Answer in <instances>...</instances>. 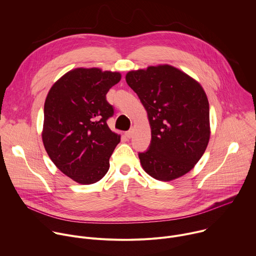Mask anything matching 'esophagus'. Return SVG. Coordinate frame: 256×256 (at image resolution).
<instances>
[{"label": "esophagus", "instance_id": "obj_1", "mask_svg": "<svg viewBox=\"0 0 256 256\" xmlns=\"http://www.w3.org/2000/svg\"><path fill=\"white\" fill-rule=\"evenodd\" d=\"M132 134H134V130H128V132H126V136L128 138H130L132 136Z\"/></svg>", "mask_w": 256, "mask_h": 256}]
</instances>
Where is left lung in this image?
Wrapping results in <instances>:
<instances>
[{"label": "left lung", "instance_id": "1", "mask_svg": "<svg viewBox=\"0 0 256 256\" xmlns=\"http://www.w3.org/2000/svg\"><path fill=\"white\" fill-rule=\"evenodd\" d=\"M126 80L147 112L151 128L149 149L138 153L142 169L161 181L190 172L210 136L208 100L202 85L170 64L130 70Z\"/></svg>", "mask_w": 256, "mask_h": 256}]
</instances>
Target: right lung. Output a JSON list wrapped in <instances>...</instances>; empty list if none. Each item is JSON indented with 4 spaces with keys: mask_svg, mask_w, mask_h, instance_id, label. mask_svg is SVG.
<instances>
[{
    "mask_svg": "<svg viewBox=\"0 0 256 256\" xmlns=\"http://www.w3.org/2000/svg\"><path fill=\"white\" fill-rule=\"evenodd\" d=\"M120 79V72L77 68L62 76L46 96L42 132L46 151L64 175L80 184L103 178L120 142V134L106 122L114 114L106 94Z\"/></svg>",
    "mask_w": 256,
    "mask_h": 256,
    "instance_id": "1",
    "label": "right lung"
}]
</instances>
